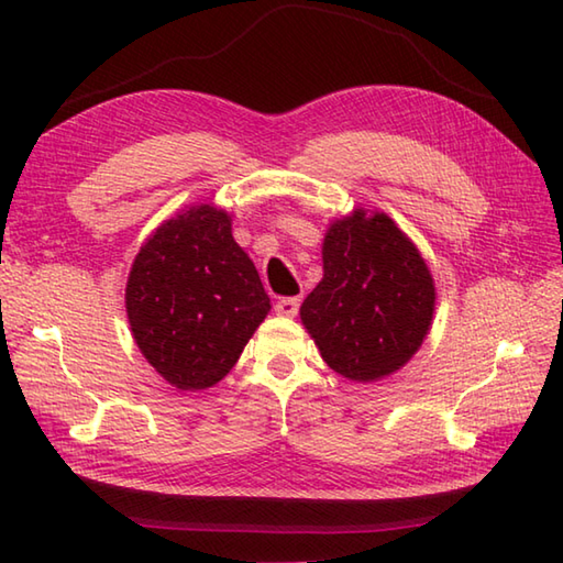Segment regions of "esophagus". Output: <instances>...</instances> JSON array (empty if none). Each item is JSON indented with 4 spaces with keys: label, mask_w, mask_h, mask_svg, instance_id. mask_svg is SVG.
I'll return each instance as SVG.
<instances>
[{
    "label": "esophagus",
    "mask_w": 563,
    "mask_h": 563,
    "mask_svg": "<svg viewBox=\"0 0 563 563\" xmlns=\"http://www.w3.org/2000/svg\"><path fill=\"white\" fill-rule=\"evenodd\" d=\"M297 309H300V300H297V297H283V300L275 302V312L283 317H295Z\"/></svg>",
    "instance_id": "obj_1"
}]
</instances>
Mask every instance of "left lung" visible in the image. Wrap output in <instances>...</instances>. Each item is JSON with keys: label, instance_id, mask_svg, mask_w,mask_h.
<instances>
[{"label": "left lung", "instance_id": "obj_1", "mask_svg": "<svg viewBox=\"0 0 563 563\" xmlns=\"http://www.w3.org/2000/svg\"><path fill=\"white\" fill-rule=\"evenodd\" d=\"M324 278L300 307L324 363L377 382L411 361L435 312V285L413 242L385 212L355 210L321 246Z\"/></svg>", "mask_w": 563, "mask_h": 563}]
</instances>
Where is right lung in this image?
<instances>
[{"instance_id":"obj_1","label":"right lung","mask_w":563,"mask_h":563,"mask_svg":"<svg viewBox=\"0 0 563 563\" xmlns=\"http://www.w3.org/2000/svg\"><path fill=\"white\" fill-rule=\"evenodd\" d=\"M125 309L142 355L181 391L230 373L271 312L258 271L232 236V218L194 206L157 227L128 275Z\"/></svg>"}]
</instances>
